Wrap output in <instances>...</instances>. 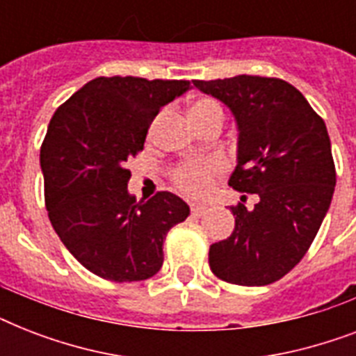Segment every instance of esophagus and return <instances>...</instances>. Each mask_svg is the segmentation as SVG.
Here are the masks:
<instances>
[{
    "mask_svg": "<svg viewBox=\"0 0 356 356\" xmlns=\"http://www.w3.org/2000/svg\"><path fill=\"white\" fill-rule=\"evenodd\" d=\"M190 211H192V216L200 218V216H203V214H207L209 207L207 205H190Z\"/></svg>",
    "mask_w": 356,
    "mask_h": 356,
    "instance_id": "obj_1",
    "label": "esophagus"
}]
</instances>
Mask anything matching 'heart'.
<instances>
[{
	"mask_svg": "<svg viewBox=\"0 0 356 356\" xmlns=\"http://www.w3.org/2000/svg\"><path fill=\"white\" fill-rule=\"evenodd\" d=\"M214 114H222V107L214 99L201 97L195 99L188 108V116L192 123H201ZM223 164L220 161L207 162H184L172 173L173 186L188 197H203L211 190L212 181L218 173H222Z\"/></svg>",
	"mask_w": 356,
	"mask_h": 356,
	"instance_id": "heart-1",
	"label": "heart"
}]
</instances>
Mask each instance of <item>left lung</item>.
<instances>
[{
    "label": "left lung",
    "instance_id": "left-lung-1",
    "mask_svg": "<svg viewBox=\"0 0 356 356\" xmlns=\"http://www.w3.org/2000/svg\"><path fill=\"white\" fill-rule=\"evenodd\" d=\"M194 85L233 111L238 164L229 186L259 197L249 211L242 203L231 207L234 231L212 243L209 266L231 284H271L299 264L331 205L337 170L325 122L296 86L277 77Z\"/></svg>",
    "mask_w": 356,
    "mask_h": 356
}]
</instances>
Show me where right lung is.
<instances>
[{
  "label": "right lung",
  "mask_w": 356,
  "mask_h": 356,
  "mask_svg": "<svg viewBox=\"0 0 356 356\" xmlns=\"http://www.w3.org/2000/svg\"><path fill=\"white\" fill-rule=\"evenodd\" d=\"M188 88L190 81L97 77L53 114L40 147L47 216L94 275L114 282L153 277L168 231L188 218V205L172 192L149 201L127 192V161L144 149L161 108Z\"/></svg>",
  "instance_id": "1"
}]
</instances>
